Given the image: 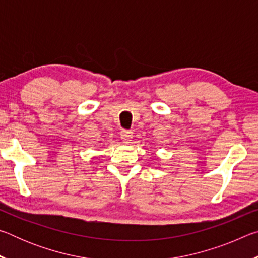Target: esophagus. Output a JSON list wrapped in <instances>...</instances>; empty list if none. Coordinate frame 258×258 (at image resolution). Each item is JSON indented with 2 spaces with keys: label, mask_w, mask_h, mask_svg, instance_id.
Returning a JSON list of instances; mask_svg holds the SVG:
<instances>
[{
  "label": "esophagus",
  "mask_w": 258,
  "mask_h": 258,
  "mask_svg": "<svg viewBox=\"0 0 258 258\" xmlns=\"http://www.w3.org/2000/svg\"><path fill=\"white\" fill-rule=\"evenodd\" d=\"M132 138H133V133L131 132V131L123 130L120 132V139L123 140V142H125V143H128L131 140H132Z\"/></svg>",
  "instance_id": "obj_1"
}]
</instances>
